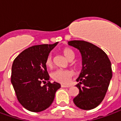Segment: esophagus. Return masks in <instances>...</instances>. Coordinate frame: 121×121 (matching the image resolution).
Segmentation results:
<instances>
[{"mask_svg": "<svg viewBox=\"0 0 121 121\" xmlns=\"http://www.w3.org/2000/svg\"><path fill=\"white\" fill-rule=\"evenodd\" d=\"M61 86L62 88H69V87H70L69 85H61Z\"/></svg>", "mask_w": 121, "mask_h": 121, "instance_id": "obj_1", "label": "esophagus"}]
</instances>
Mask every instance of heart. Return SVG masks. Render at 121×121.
<instances>
[{
  "label": "heart",
  "instance_id": "obj_1",
  "mask_svg": "<svg viewBox=\"0 0 121 121\" xmlns=\"http://www.w3.org/2000/svg\"><path fill=\"white\" fill-rule=\"evenodd\" d=\"M61 53L65 56L68 60L71 61L75 57V53L73 49L70 47H66L61 49ZM45 64L48 68H52L53 65V61L51 54H49L45 58ZM72 76V73L67 70H57L51 74L52 80L61 84H68Z\"/></svg>",
  "mask_w": 121,
  "mask_h": 121
}]
</instances>
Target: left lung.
<instances>
[{"instance_id": "1", "label": "left lung", "mask_w": 121, "mask_h": 121, "mask_svg": "<svg viewBox=\"0 0 121 121\" xmlns=\"http://www.w3.org/2000/svg\"><path fill=\"white\" fill-rule=\"evenodd\" d=\"M69 45L79 50L83 64L76 79L79 94L73 101L81 109L92 110L103 101L108 90L112 77L110 61L101 49L90 42L72 40L69 42Z\"/></svg>"}]
</instances>
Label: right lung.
Instances as JSON below:
<instances>
[{"label": "right lung", "instance_id": "1", "mask_svg": "<svg viewBox=\"0 0 121 121\" xmlns=\"http://www.w3.org/2000/svg\"><path fill=\"white\" fill-rule=\"evenodd\" d=\"M57 43L29 47L13 61L11 81L18 101L33 112L49 108L53 102L55 93L61 87L58 83L49 81L45 64V58ZM42 83L46 85L42 86Z\"/></svg>", "mask_w": 121, "mask_h": 121}]
</instances>
